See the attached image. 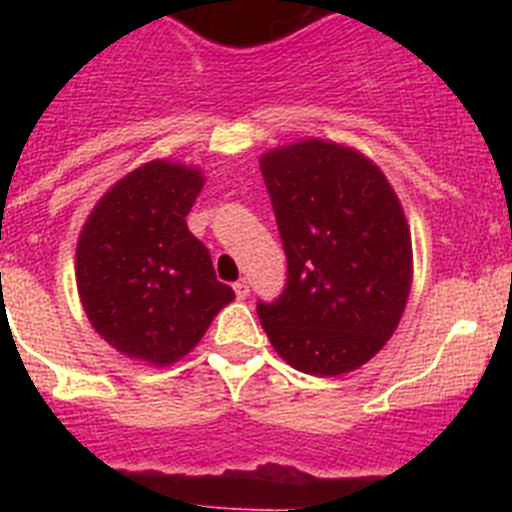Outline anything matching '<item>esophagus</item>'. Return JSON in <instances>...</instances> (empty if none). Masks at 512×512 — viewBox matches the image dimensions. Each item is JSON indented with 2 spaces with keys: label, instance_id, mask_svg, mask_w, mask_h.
Wrapping results in <instances>:
<instances>
[{
  "label": "esophagus",
  "instance_id": "esophagus-1",
  "mask_svg": "<svg viewBox=\"0 0 512 512\" xmlns=\"http://www.w3.org/2000/svg\"><path fill=\"white\" fill-rule=\"evenodd\" d=\"M233 289H235V297H238V300H246L248 292H251V289H248V284H246V282H235V284H233Z\"/></svg>",
  "mask_w": 512,
  "mask_h": 512
}]
</instances>
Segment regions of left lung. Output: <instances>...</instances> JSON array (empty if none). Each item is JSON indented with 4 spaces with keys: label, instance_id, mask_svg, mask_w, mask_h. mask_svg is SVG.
<instances>
[{
    "label": "left lung",
    "instance_id": "1",
    "mask_svg": "<svg viewBox=\"0 0 512 512\" xmlns=\"http://www.w3.org/2000/svg\"><path fill=\"white\" fill-rule=\"evenodd\" d=\"M287 256V284L261 325L297 372H354L390 341L413 282V243L395 189L354 148L302 140L261 156Z\"/></svg>",
    "mask_w": 512,
    "mask_h": 512
}]
</instances>
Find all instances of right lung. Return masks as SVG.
<instances>
[{
    "label": "right lung",
    "instance_id": "add662e5",
    "mask_svg": "<svg viewBox=\"0 0 512 512\" xmlns=\"http://www.w3.org/2000/svg\"><path fill=\"white\" fill-rule=\"evenodd\" d=\"M202 171L151 161L122 176L87 217L76 287L89 323L130 359L169 366L189 354L235 292L187 228Z\"/></svg>",
    "mask_w": 512,
    "mask_h": 512
}]
</instances>
